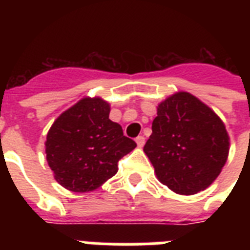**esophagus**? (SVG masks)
<instances>
[{"label":"esophagus","instance_id":"esophagus-1","mask_svg":"<svg viewBox=\"0 0 250 250\" xmlns=\"http://www.w3.org/2000/svg\"><path fill=\"white\" fill-rule=\"evenodd\" d=\"M136 144H137V146H144V144H145V137L144 136H137L136 137Z\"/></svg>","mask_w":250,"mask_h":250}]
</instances>
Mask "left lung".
Instances as JSON below:
<instances>
[{"label":"left lung","instance_id":"8db88e82","mask_svg":"<svg viewBox=\"0 0 250 250\" xmlns=\"http://www.w3.org/2000/svg\"><path fill=\"white\" fill-rule=\"evenodd\" d=\"M144 146L157 178L179 194L204 190L221 174L229 150L223 122L187 92L161 102Z\"/></svg>","mask_w":250,"mask_h":250}]
</instances>
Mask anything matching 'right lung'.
<instances>
[{"instance_id":"obj_1","label":"right lung","mask_w":250,"mask_h":250,"mask_svg":"<svg viewBox=\"0 0 250 250\" xmlns=\"http://www.w3.org/2000/svg\"><path fill=\"white\" fill-rule=\"evenodd\" d=\"M110 106L101 98H83L53 123L45 152L54 178L72 192H89L117 174L118 162L136 148L109 119Z\"/></svg>"}]
</instances>
